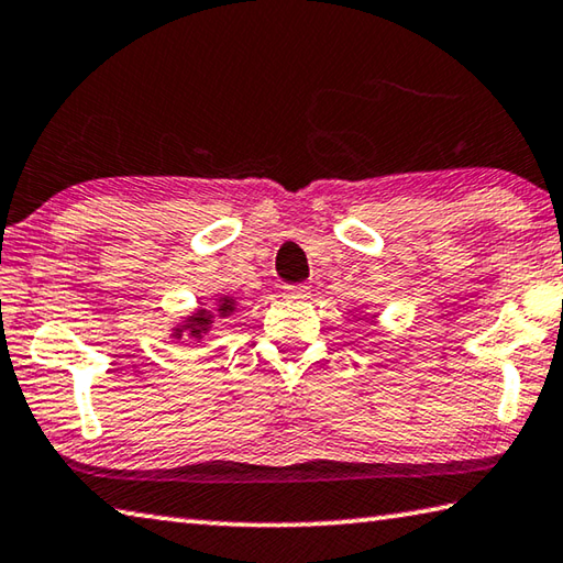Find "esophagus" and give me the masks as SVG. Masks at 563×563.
Masks as SVG:
<instances>
[{"instance_id": "obj_1", "label": "esophagus", "mask_w": 563, "mask_h": 563, "mask_svg": "<svg viewBox=\"0 0 563 563\" xmlns=\"http://www.w3.org/2000/svg\"><path fill=\"white\" fill-rule=\"evenodd\" d=\"M283 295H285V298H290V300H308L310 298V285H305V283L285 285Z\"/></svg>"}]
</instances>
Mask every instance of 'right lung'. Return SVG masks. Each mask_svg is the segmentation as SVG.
<instances>
[{
  "label": "right lung",
  "mask_w": 563,
  "mask_h": 563,
  "mask_svg": "<svg viewBox=\"0 0 563 563\" xmlns=\"http://www.w3.org/2000/svg\"><path fill=\"white\" fill-rule=\"evenodd\" d=\"M235 310V302L233 298H221L218 300V318H228L231 312ZM213 312L206 310V308H198L194 316H188L184 322H180L178 328H174V335L170 338H186V340H194V342H201L206 338V332L211 330L213 325Z\"/></svg>",
  "instance_id": "add662e5"
}]
</instances>
